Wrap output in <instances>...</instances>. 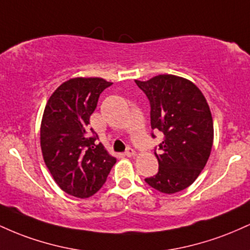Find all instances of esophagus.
<instances>
[{"label": "esophagus", "mask_w": 250, "mask_h": 250, "mask_svg": "<svg viewBox=\"0 0 250 250\" xmlns=\"http://www.w3.org/2000/svg\"><path fill=\"white\" fill-rule=\"evenodd\" d=\"M125 154L127 155V156H134L135 155V150L133 148H127V150L125 151Z\"/></svg>", "instance_id": "34e87169"}]
</instances>
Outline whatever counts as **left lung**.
Instances as JSON below:
<instances>
[{
  "label": "left lung",
  "instance_id": "obj_1",
  "mask_svg": "<svg viewBox=\"0 0 250 250\" xmlns=\"http://www.w3.org/2000/svg\"><path fill=\"white\" fill-rule=\"evenodd\" d=\"M135 82L150 104L151 129L165 135L154 150L159 171L145 181L161 193H177L197 179L209 159L214 139L210 109L200 89L182 77L159 75Z\"/></svg>",
  "mask_w": 250,
  "mask_h": 250
}]
</instances>
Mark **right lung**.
<instances>
[{"mask_svg": "<svg viewBox=\"0 0 250 250\" xmlns=\"http://www.w3.org/2000/svg\"><path fill=\"white\" fill-rule=\"evenodd\" d=\"M111 84L100 77L71 79L54 91L43 113L41 149L45 166L63 191L80 199L97 193L116 163L97 143L94 129H88L100 95Z\"/></svg>", "mask_w": 250, "mask_h": 250, "instance_id": "add662e5", "label": "right lung"}]
</instances>
